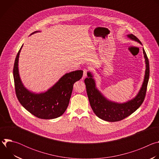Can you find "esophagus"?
Masks as SVG:
<instances>
[{"label": "esophagus", "instance_id": "1", "mask_svg": "<svg viewBox=\"0 0 159 159\" xmlns=\"http://www.w3.org/2000/svg\"><path fill=\"white\" fill-rule=\"evenodd\" d=\"M87 72H88V70H87V69H84V74H83V77H82L83 79H85V78L87 77Z\"/></svg>", "mask_w": 159, "mask_h": 159}]
</instances>
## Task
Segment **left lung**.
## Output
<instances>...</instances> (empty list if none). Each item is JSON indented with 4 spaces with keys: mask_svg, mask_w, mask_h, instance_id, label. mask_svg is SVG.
Masks as SVG:
<instances>
[{
    "mask_svg": "<svg viewBox=\"0 0 159 159\" xmlns=\"http://www.w3.org/2000/svg\"><path fill=\"white\" fill-rule=\"evenodd\" d=\"M127 36L129 39L142 44L141 41L133 34H128ZM143 52L146 64L143 84L138 94L126 102L118 103L107 99L96 88L92 74L87 73L88 77L84 80L87 94L90 106L98 117L109 122L119 121L131 115L142 105L145 99L150 75L148 59L143 48Z\"/></svg>",
    "mask_w": 159,
    "mask_h": 159,
    "instance_id": "obj_1",
    "label": "left lung"
}]
</instances>
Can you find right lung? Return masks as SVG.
<instances>
[{"label":"right lung","instance_id":"right-lung-1","mask_svg":"<svg viewBox=\"0 0 159 159\" xmlns=\"http://www.w3.org/2000/svg\"><path fill=\"white\" fill-rule=\"evenodd\" d=\"M38 31L33 32L31 34ZM19 50L14 65L13 76L16 96L20 104L36 117L50 120L61 116L69 106L74 84L83 75L82 70L73 71L61 77L47 91L36 94L30 91L22 84L18 69Z\"/></svg>","mask_w":159,"mask_h":159}]
</instances>
